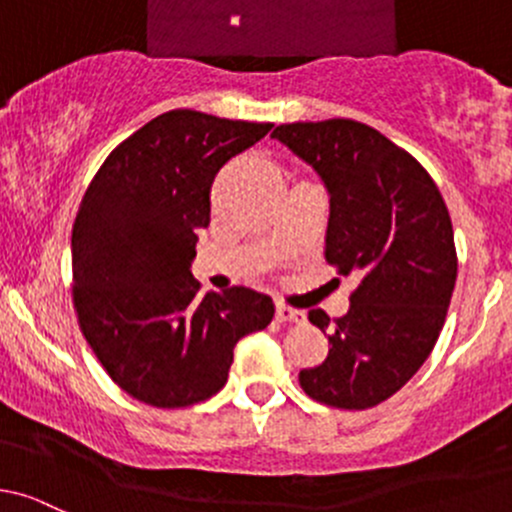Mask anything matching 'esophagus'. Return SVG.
Listing matches in <instances>:
<instances>
[{"label":"esophagus","instance_id":"1","mask_svg":"<svg viewBox=\"0 0 512 512\" xmlns=\"http://www.w3.org/2000/svg\"><path fill=\"white\" fill-rule=\"evenodd\" d=\"M276 318L281 320V323H295V325L305 323V313H303V310L291 308V305H283V303L276 305Z\"/></svg>","mask_w":512,"mask_h":512}]
</instances>
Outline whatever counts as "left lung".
Here are the masks:
<instances>
[{
  "label": "left lung",
  "mask_w": 512,
  "mask_h": 512,
  "mask_svg": "<svg viewBox=\"0 0 512 512\" xmlns=\"http://www.w3.org/2000/svg\"><path fill=\"white\" fill-rule=\"evenodd\" d=\"M271 138L308 162L330 194L325 261L357 276L350 310L330 330L323 365L300 387L335 409H370L414 377L444 328L458 258L444 197L429 172L379 130L347 118L278 125Z\"/></svg>",
  "instance_id": "obj_1"
}]
</instances>
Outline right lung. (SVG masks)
Returning a JSON list of instances; mask_svg holds the SVG:
<instances>
[{
    "instance_id": "add662e5",
    "label": "right lung",
    "mask_w": 512,
    "mask_h": 512,
    "mask_svg": "<svg viewBox=\"0 0 512 512\" xmlns=\"http://www.w3.org/2000/svg\"><path fill=\"white\" fill-rule=\"evenodd\" d=\"M271 123L170 110L120 142L73 221V305L88 345L138 402L177 409L214 397L234 347L273 320L251 288L199 295L189 266L209 226V192Z\"/></svg>"
}]
</instances>
